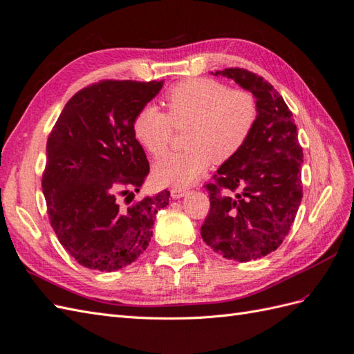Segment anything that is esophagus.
I'll use <instances>...</instances> for the list:
<instances>
[{"label": "esophagus", "instance_id": "1", "mask_svg": "<svg viewBox=\"0 0 354 354\" xmlns=\"http://www.w3.org/2000/svg\"><path fill=\"white\" fill-rule=\"evenodd\" d=\"M187 192L189 191H187V189H185V187H172L171 189V196L174 198V200H178V198L185 196Z\"/></svg>", "mask_w": 354, "mask_h": 354}]
</instances>
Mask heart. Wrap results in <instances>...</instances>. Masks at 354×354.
Masks as SVG:
<instances>
[{
  "instance_id": "b5f03b06",
  "label": "heart",
  "mask_w": 354,
  "mask_h": 354,
  "mask_svg": "<svg viewBox=\"0 0 354 354\" xmlns=\"http://www.w3.org/2000/svg\"><path fill=\"white\" fill-rule=\"evenodd\" d=\"M168 115L147 103L133 118L136 141L153 156H162L171 144L172 123L194 127L183 153H171L154 163L156 182L183 187L196 182L210 163L223 162L243 147L251 133L257 109L251 94L230 90L228 85L207 77L177 84L165 96Z\"/></svg>"
}]
</instances>
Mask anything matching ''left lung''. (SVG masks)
<instances>
[{
  "instance_id": "obj_1",
  "label": "left lung",
  "mask_w": 354,
  "mask_h": 354,
  "mask_svg": "<svg viewBox=\"0 0 354 354\" xmlns=\"http://www.w3.org/2000/svg\"><path fill=\"white\" fill-rule=\"evenodd\" d=\"M212 75L251 91L257 117L243 147L219 167L216 182L207 185L210 212L201 237L223 258L246 263L277 251L288 234L304 196V151L291 111L269 82L243 68Z\"/></svg>"
}]
</instances>
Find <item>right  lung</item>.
I'll list each match as a JSON object with an SVG mask.
<instances>
[{
    "mask_svg": "<svg viewBox=\"0 0 354 354\" xmlns=\"http://www.w3.org/2000/svg\"><path fill=\"white\" fill-rule=\"evenodd\" d=\"M163 81H102L66 103L48 138L41 187L55 234L91 270L115 272L149 246L169 192L133 200L149 160L133 135L136 112Z\"/></svg>",
    "mask_w": 354,
    "mask_h": 354,
    "instance_id": "1",
    "label": "right lung"
}]
</instances>
